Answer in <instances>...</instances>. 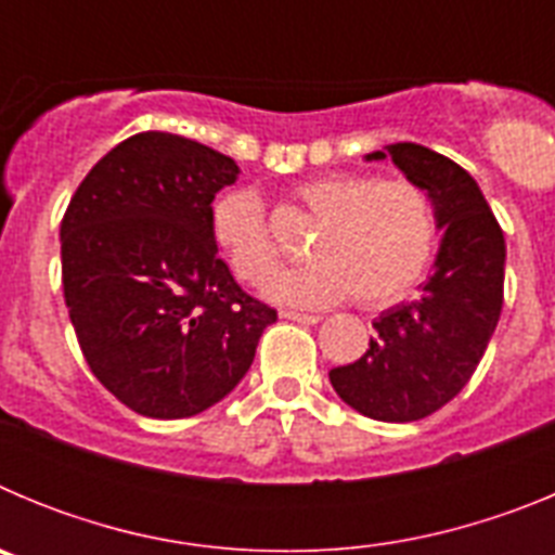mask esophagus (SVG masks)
Instances as JSON below:
<instances>
[{
  "mask_svg": "<svg viewBox=\"0 0 555 555\" xmlns=\"http://www.w3.org/2000/svg\"><path fill=\"white\" fill-rule=\"evenodd\" d=\"M281 317L283 320H288V322H302V325H313V322H320V317H317V313H302V311H281Z\"/></svg>",
  "mask_w": 555,
  "mask_h": 555,
  "instance_id": "34e87169",
  "label": "esophagus"
}]
</instances>
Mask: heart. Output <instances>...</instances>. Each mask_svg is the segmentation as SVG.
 I'll use <instances>...</instances> for the list:
<instances>
[{
    "label": "heart",
    "mask_w": 555,
    "mask_h": 555,
    "mask_svg": "<svg viewBox=\"0 0 555 555\" xmlns=\"http://www.w3.org/2000/svg\"><path fill=\"white\" fill-rule=\"evenodd\" d=\"M320 219L302 267L274 274L267 297L294 308H325L356 294L366 308L403 300L434 261L436 214L428 191L409 178L333 171L294 189ZM210 238L242 283L258 286L278 267L261 199L228 191L210 205Z\"/></svg>",
    "instance_id": "1"
}]
</instances>
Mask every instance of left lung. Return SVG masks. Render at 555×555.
<instances>
[{"label":"left lung","mask_w":555,"mask_h":555,"mask_svg":"<svg viewBox=\"0 0 555 555\" xmlns=\"http://www.w3.org/2000/svg\"><path fill=\"white\" fill-rule=\"evenodd\" d=\"M386 155L428 191L444 235L420 294L372 322L366 352L331 370V384L358 414L414 423L450 403L487 352L503 308L506 238L478 183L459 164L411 141L370 152L366 160Z\"/></svg>","instance_id":"8db88e82"}]
</instances>
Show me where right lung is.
Segmentation results:
<instances>
[{"label": "right lung", "instance_id": "obj_1", "mask_svg": "<svg viewBox=\"0 0 555 555\" xmlns=\"http://www.w3.org/2000/svg\"><path fill=\"white\" fill-rule=\"evenodd\" d=\"M238 166L139 132L88 171L61 222L63 297L88 366L119 403L183 420L238 386L278 311L233 281L210 203Z\"/></svg>", "mask_w": 555, "mask_h": 555}]
</instances>
